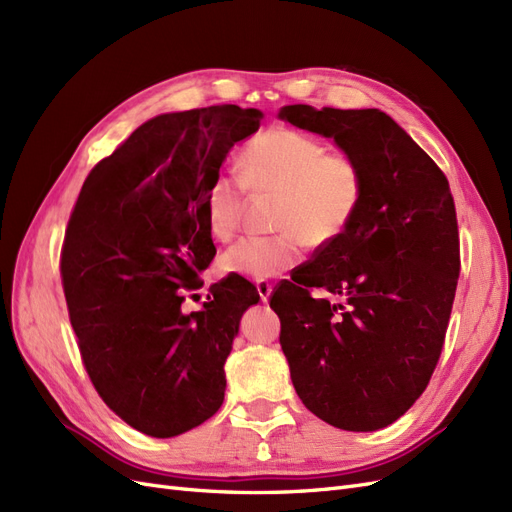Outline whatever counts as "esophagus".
Masks as SVG:
<instances>
[{"label": "esophagus", "mask_w": 512, "mask_h": 512, "mask_svg": "<svg viewBox=\"0 0 512 512\" xmlns=\"http://www.w3.org/2000/svg\"><path fill=\"white\" fill-rule=\"evenodd\" d=\"M255 287H257V293H259V300L268 302L270 293H272V283H268V280H257Z\"/></svg>", "instance_id": "34e87169"}]
</instances>
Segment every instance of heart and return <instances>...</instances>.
Returning <instances> with one entry per match:
<instances>
[{"label": "heart", "mask_w": 512, "mask_h": 512, "mask_svg": "<svg viewBox=\"0 0 512 512\" xmlns=\"http://www.w3.org/2000/svg\"><path fill=\"white\" fill-rule=\"evenodd\" d=\"M246 191L276 193L274 236H246L223 253L227 272L253 280L276 278L298 266L312 246L338 240L364 202L366 178L359 161L293 129L261 131L244 146L240 178L219 174L206 189L210 234L227 242L242 225Z\"/></svg>", "instance_id": "1"}]
</instances>
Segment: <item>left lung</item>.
Returning a JSON list of instances; mask_svg holds the SVG:
<instances>
[{
  "label": "left lung",
  "mask_w": 512,
  "mask_h": 512,
  "mask_svg": "<svg viewBox=\"0 0 512 512\" xmlns=\"http://www.w3.org/2000/svg\"><path fill=\"white\" fill-rule=\"evenodd\" d=\"M278 117L334 138L366 178L349 229L270 295L291 381L325 423L381 430L419 400L447 336L461 266L449 180L376 108L293 104Z\"/></svg>",
  "instance_id": "obj_1"
}]
</instances>
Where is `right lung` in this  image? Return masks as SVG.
Segmentation results:
<instances>
[{"mask_svg":"<svg viewBox=\"0 0 512 512\" xmlns=\"http://www.w3.org/2000/svg\"><path fill=\"white\" fill-rule=\"evenodd\" d=\"M263 114L234 104L159 114L89 172L61 249L82 364L106 406L153 438L193 430L225 398V361L259 293L238 274L185 315L217 255L206 189Z\"/></svg>","mask_w":512,"mask_h":512,"instance_id":"obj_1","label":"right lung"}]
</instances>
